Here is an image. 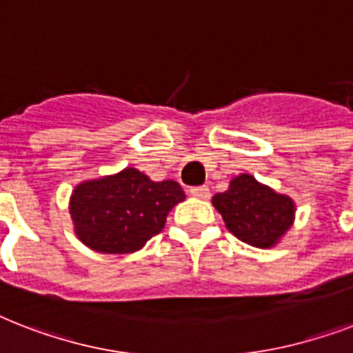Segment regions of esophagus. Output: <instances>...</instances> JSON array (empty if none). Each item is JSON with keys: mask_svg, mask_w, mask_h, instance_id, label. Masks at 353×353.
<instances>
[{"mask_svg": "<svg viewBox=\"0 0 353 353\" xmlns=\"http://www.w3.org/2000/svg\"><path fill=\"white\" fill-rule=\"evenodd\" d=\"M190 196L198 199H209L210 198V190L209 187H192L190 188Z\"/></svg>", "mask_w": 353, "mask_h": 353, "instance_id": "1", "label": "esophagus"}]
</instances>
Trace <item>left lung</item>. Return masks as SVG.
<instances>
[{
	"label": "left lung",
	"mask_w": 353,
	"mask_h": 353,
	"mask_svg": "<svg viewBox=\"0 0 353 353\" xmlns=\"http://www.w3.org/2000/svg\"><path fill=\"white\" fill-rule=\"evenodd\" d=\"M212 205L238 240L260 249L276 245L295 220L293 199L249 174L236 176L225 192L212 198Z\"/></svg>",
	"instance_id": "obj_1"
}]
</instances>
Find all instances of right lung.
<instances>
[{"instance_id":"right-lung-1","label":"right lung","mask_w":353,"mask_h":353,"mask_svg":"<svg viewBox=\"0 0 353 353\" xmlns=\"http://www.w3.org/2000/svg\"><path fill=\"white\" fill-rule=\"evenodd\" d=\"M179 183L152 181L137 168L77 185L69 212L79 240L97 252L126 254L159 234L172 207L181 203Z\"/></svg>"}]
</instances>
